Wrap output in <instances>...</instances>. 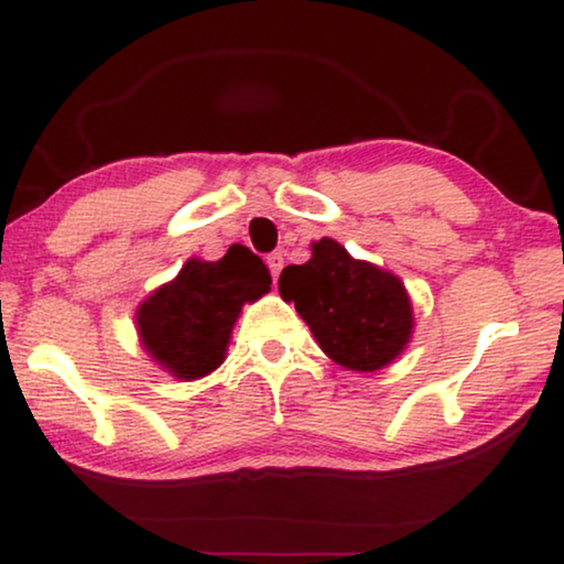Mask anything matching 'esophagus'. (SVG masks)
<instances>
[{
	"mask_svg": "<svg viewBox=\"0 0 564 564\" xmlns=\"http://www.w3.org/2000/svg\"><path fill=\"white\" fill-rule=\"evenodd\" d=\"M267 267H269V274H272V280L276 282V276H280L282 267H284L282 253H269V257H267Z\"/></svg>",
	"mask_w": 564,
	"mask_h": 564,
	"instance_id": "1",
	"label": "esophagus"
}]
</instances>
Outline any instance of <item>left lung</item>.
<instances>
[{"mask_svg":"<svg viewBox=\"0 0 564 564\" xmlns=\"http://www.w3.org/2000/svg\"><path fill=\"white\" fill-rule=\"evenodd\" d=\"M305 264L280 274V295L295 303L300 318L328 359L351 372H377L408 349L413 303L403 280L372 261L354 259L334 238L311 243Z\"/></svg>","mask_w":564,"mask_h":564,"instance_id":"left-lung-1","label":"left lung"}]
</instances>
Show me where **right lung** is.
<instances>
[{"mask_svg":"<svg viewBox=\"0 0 564 564\" xmlns=\"http://www.w3.org/2000/svg\"><path fill=\"white\" fill-rule=\"evenodd\" d=\"M269 284L264 261L246 246L234 243L220 261L192 257L138 305V341L180 382L207 377L226 361L243 305L267 295Z\"/></svg>","mask_w":564,"mask_h":564,"instance_id":"obj_1","label":"right lung"}]
</instances>
